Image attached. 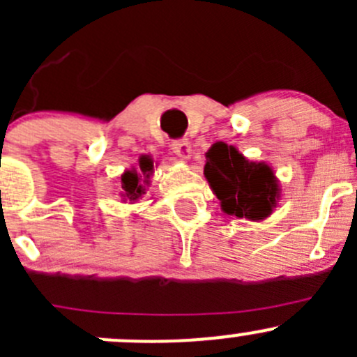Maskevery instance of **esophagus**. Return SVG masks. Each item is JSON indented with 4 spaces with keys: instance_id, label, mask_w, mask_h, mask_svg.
I'll return each instance as SVG.
<instances>
[{
    "instance_id": "34e87169",
    "label": "esophagus",
    "mask_w": 357,
    "mask_h": 357,
    "mask_svg": "<svg viewBox=\"0 0 357 357\" xmlns=\"http://www.w3.org/2000/svg\"><path fill=\"white\" fill-rule=\"evenodd\" d=\"M171 150L174 155L181 158H188L192 155V143H190L188 139H176V142L171 145Z\"/></svg>"
}]
</instances>
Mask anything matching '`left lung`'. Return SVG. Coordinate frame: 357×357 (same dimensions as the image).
Returning <instances> with one entry per match:
<instances>
[{"mask_svg": "<svg viewBox=\"0 0 357 357\" xmlns=\"http://www.w3.org/2000/svg\"><path fill=\"white\" fill-rule=\"evenodd\" d=\"M204 174L226 214L264 219L278 200V185L268 164L248 162L235 146L215 143L207 152Z\"/></svg>", "mask_w": 357, "mask_h": 357, "instance_id": "left-lung-1", "label": "left lung"}]
</instances>
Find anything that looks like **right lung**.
Listing matches in <instances>:
<instances>
[{
    "label": "right lung",
    "mask_w": 357,
    "mask_h": 357,
    "mask_svg": "<svg viewBox=\"0 0 357 357\" xmlns=\"http://www.w3.org/2000/svg\"><path fill=\"white\" fill-rule=\"evenodd\" d=\"M139 169H142L143 174L149 178V174L153 169V162L149 157L139 158ZM122 197H126L128 200H138L143 195V185L139 183L138 174L135 171H128L122 174Z\"/></svg>",
    "instance_id": "add662e5"
}]
</instances>
